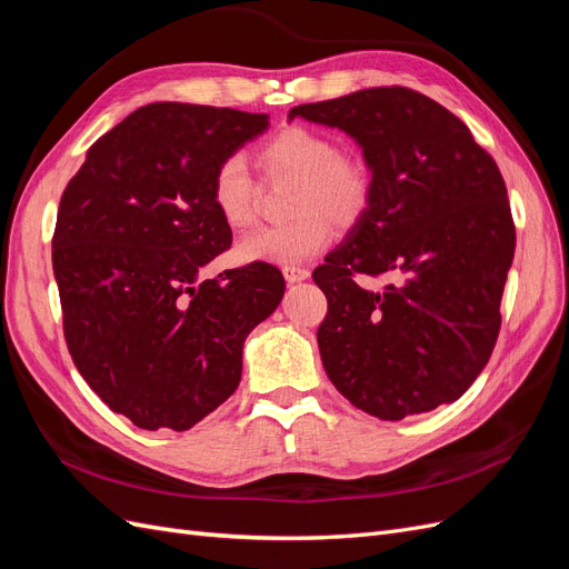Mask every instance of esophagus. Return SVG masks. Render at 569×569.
I'll use <instances>...</instances> for the list:
<instances>
[{
    "label": "esophagus",
    "mask_w": 569,
    "mask_h": 569,
    "mask_svg": "<svg viewBox=\"0 0 569 569\" xmlns=\"http://www.w3.org/2000/svg\"><path fill=\"white\" fill-rule=\"evenodd\" d=\"M282 272H284V280H287L289 284L303 282V280L311 278V272H308V268H301V266H284Z\"/></svg>",
    "instance_id": "esophagus-1"
}]
</instances>
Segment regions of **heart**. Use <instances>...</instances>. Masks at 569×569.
Returning <instances> with one entry per match:
<instances>
[{
    "instance_id": "b5f03b06",
    "label": "heart",
    "mask_w": 569,
    "mask_h": 569,
    "mask_svg": "<svg viewBox=\"0 0 569 569\" xmlns=\"http://www.w3.org/2000/svg\"><path fill=\"white\" fill-rule=\"evenodd\" d=\"M258 161L270 178H297L291 194L295 220L261 228L237 244L242 263L299 266L330 242V220L347 228L366 211L370 173L366 163L341 153L330 134L289 126L274 132L258 149ZM258 184L242 153L222 159L211 178V203L220 220L232 230L253 222Z\"/></svg>"
}]
</instances>
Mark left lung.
<instances>
[{
	"label": "left lung",
	"mask_w": 569,
	"mask_h": 569,
	"mask_svg": "<svg viewBox=\"0 0 569 569\" xmlns=\"http://www.w3.org/2000/svg\"><path fill=\"white\" fill-rule=\"evenodd\" d=\"M339 128L363 149L370 199L313 270L327 297L318 347L341 396L380 420L451 403L489 363L515 253L496 161L449 109L408 88L301 104L289 120ZM399 271L385 292L353 273Z\"/></svg>",
	"instance_id": "1"
}]
</instances>
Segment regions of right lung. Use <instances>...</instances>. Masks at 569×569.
<instances>
[{
  "label": "right lung",
  "mask_w": 569,
  "mask_h": 569,
  "mask_svg": "<svg viewBox=\"0 0 569 569\" xmlns=\"http://www.w3.org/2000/svg\"><path fill=\"white\" fill-rule=\"evenodd\" d=\"M268 126L266 113L147 104L63 189L51 263L68 351L99 399L149 432H184L228 401L244 339L282 301L268 263L201 278L232 244L213 170Z\"/></svg>",
  "instance_id": "1"
}]
</instances>
